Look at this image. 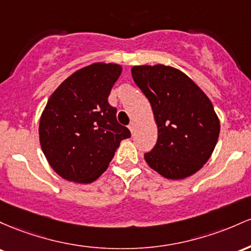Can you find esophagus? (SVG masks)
<instances>
[{
    "label": "esophagus",
    "instance_id": "34e87169",
    "mask_svg": "<svg viewBox=\"0 0 251 251\" xmlns=\"http://www.w3.org/2000/svg\"><path fill=\"white\" fill-rule=\"evenodd\" d=\"M135 129H136V125H135L134 122H131L130 125H129V130L131 131V134L135 133Z\"/></svg>",
    "mask_w": 251,
    "mask_h": 251
}]
</instances>
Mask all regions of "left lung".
<instances>
[{
  "label": "left lung",
  "mask_w": 251,
  "mask_h": 251,
  "mask_svg": "<svg viewBox=\"0 0 251 251\" xmlns=\"http://www.w3.org/2000/svg\"><path fill=\"white\" fill-rule=\"evenodd\" d=\"M131 75L148 98L157 125L156 145L145 154L146 162L167 179L192 176L210 159L221 130L209 97L171 66H134Z\"/></svg>",
  "instance_id": "obj_1"
}]
</instances>
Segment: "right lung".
<instances>
[{
  "mask_svg": "<svg viewBox=\"0 0 251 251\" xmlns=\"http://www.w3.org/2000/svg\"><path fill=\"white\" fill-rule=\"evenodd\" d=\"M122 72L117 64L95 63L75 71L53 92L39 123L40 145L50 167L69 181L90 184L102 176L121 141V126L108 102Z\"/></svg>",
  "mask_w": 251,
  "mask_h": 251,
  "instance_id": "1",
  "label": "right lung"
}]
</instances>
